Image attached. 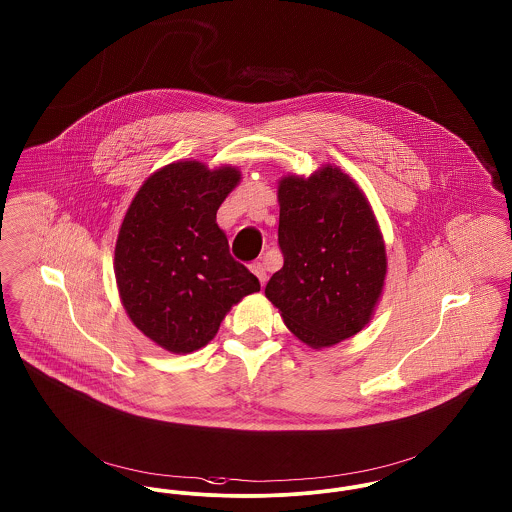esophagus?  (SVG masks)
<instances>
[{
    "label": "esophagus",
    "instance_id": "obj_1",
    "mask_svg": "<svg viewBox=\"0 0 512 512\" xmlns=\"http://www.w3.org/2000/svg\"><path fill=\"white\" fill-rule=\"evenodd\" d=\"M250 270H252V273L260 279V283H262V285L266 283V279H268V272H266V268H264V264H262V262H254V264L250 266Z\"/></svg>",
    "mask_w": 512,
    "mask_h": 512
}]
</instances>
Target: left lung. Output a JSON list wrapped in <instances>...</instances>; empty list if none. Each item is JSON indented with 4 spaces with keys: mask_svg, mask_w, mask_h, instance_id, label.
<instances>
[{
    "mask_svg": "<svg viewBox=\"0 0 512 512\" xmlns=\"http://www.w3.org/2000/svg\"><path fill=\"white\" fill-rule=\"evenodd\" d=\"M283 268L266 297L285 326L312 349L359 334L375 314L386 279V246L375 211L340 167L277 184Z\"/></svg>",
    "mask_w": 512,
    "mask_h": 512,
    "instance_id": "obj_1",
    "label": "left lung"
}]
</instances>
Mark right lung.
Wrapping results in <instances>:
<instances>
[{
    "mask_svg": "<svg viewBox=\"0 0 512 512\" xmlns=\"http://www.w3.org/2000/svg\"><path fill=\"white\" fill-rule=\"evenodd\" d=\"M240 178L231 165L176 161L141 184L120 225V301L137 330L171 353L207 345L233 305L260 291L215 221Z\"/></svg>",
    "mask_w": 512,
    "mask_h": 512,
    "instance_id": "1",
    "label": "right lung"
}]
</instances>
